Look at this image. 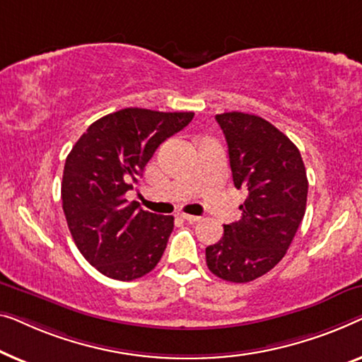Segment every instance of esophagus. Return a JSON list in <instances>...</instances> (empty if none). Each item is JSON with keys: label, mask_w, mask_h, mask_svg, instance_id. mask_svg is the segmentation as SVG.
<instances>
[{"label": "esophagus", "mask_w": 362, "mask_h": 362, "mask_svg": "<svg viewBox=\"0 0 362 362\" xmlns=\"http://www.w3.org/2000/svg\"><path fill=\"white\" fill-rule=\"evenodd\" d=\"M182 220H185V221H188V223H197V221H200V216H195V215H187V213H180L179 215Z\"/></svg>", "instance_id": "1"}]
</instances>
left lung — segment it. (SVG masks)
Returning <instances> with one entry per match:
<instances>
[{
	"label": "left lung",
	"instance_id": "obj_1",
	"mask_svg": "<svg viewBox=\"0 0 362 362\" xmlns=\"http://www.w3.org/2000/svg\"><path fill=\"white\" fill-rule=\"evenodd\" d=\"M226 137L233 182L247 198L239 221L225 225L206 247V266L223 281L244 284L282 261L303 220L308 180L300 151L284 132L256 115H216Z\"/></svg>",
	"mask_w": 362,
	"mask_h": 362
}]
</instances>
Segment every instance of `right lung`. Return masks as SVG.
<instances>
[{
	"label": "right lung",
	"mask_w": 362,
	"mask_h": 362,
	"mask_svg": "<svg viewBox=\"0 0 362 362\" xmlns=\"http://www.w3.org/2000/svg\"><path fill=\"white\" fill-rule=\"evenodd\" d=\"M193 113L124 108L86 129L67 156L62 206L78 251L103 276L134 281L160 261L174 216L128 203L157 147L182 131Z\"/></svg>",
	"instance_id": "add662e5"
}]
</instances>
